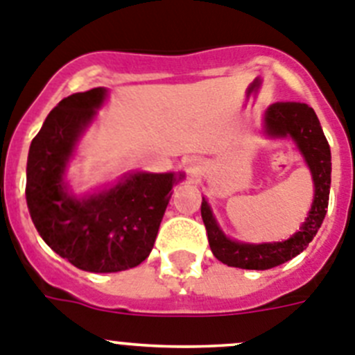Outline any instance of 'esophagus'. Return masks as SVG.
Here are the masks:
<instances>
[{
	"mask_svg": "<svg viewBox=\"0 0 355 355\" xmlns=\"http://www.w3.org/2000/svg\"><path fill=\"white\" fill-rule=\"evenodd\" d=\"M187 171H189L191 175L198 173V166H196V161H194V159H189V161H187Z\"/></svg>",
	"mask_w": 355,
	"mask_h": 355,
	"instance_id": "obj_1",
	"label": "esophagus"
}]
</instances>
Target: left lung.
<instances>
[{
    "label": "left lung",
    "instance_id": "8db88e82",
    "mask_svg": "<svg viewBox=\"0 0 355 355\" xmlns=\"http://www.w3.org/2000/svg\"><path fill=\"white\" fill-rule=\"evenodd\" d=\"M263 130L270 138H292L311 171L315 184V198L301 230L288 241L245 244L228 239L217 226L209 203L201 201V219L205 223L207 237L214 257L228 267L249 270H267L292 260L308 248L317 235L329 205L331 189V148L324 136L317 114L302 102H276L267 107Z\"/></svg>",
    "mask_w": 355,
    "mask_h": 355
}]
</instances>
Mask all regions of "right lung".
<instances>
[{
	"label": "right lung",
	"instance_id": "add662e5",
	"mask_svg": "<svg viewBox=\"0 0 355 355\" xmlns=\"http://www.w3.org/2000/svg\"><path fill=\"white\" fill-rule=\"evenodd\" d=\"M106 94L94 88L60 101L31 141L26 166V201L35 228L54 253L88 272H118L146 260L171 189L184 178V173L138 171L88 196L67 191V164Z\"/></svg>",
	"mask_w": 355,
	"mask_h": 355
}]
</instances>
